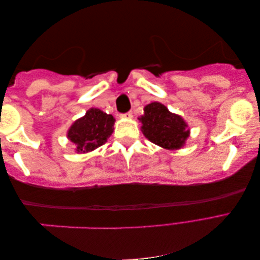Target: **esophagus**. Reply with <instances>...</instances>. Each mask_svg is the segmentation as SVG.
Wrapping results in <instances>:
<instances>
[{"label":"esophagus","instance_id":"obj_1","mask_svg":"<svg viewBox=\"0 0 260 260\" xmlns=\"http://www.w3.org/2000/svg\"><path fill=\"white\" fill-rule=\"evenodd\" d=\"M120 117H122V118H131V117H133V113L127 112V113H124V114H121Z\"/></svg>","mask_w":260,"mask_h":260}]
</instances>
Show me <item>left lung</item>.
<instances>
[{"label": "left lung", "instance_id": "left-lung-1", "mask_svg": "<svg viewBox=\"0 0 260 260\" xmlns=\"http://www.w3.org/2000/svg\"><path fill=\"white\" fill-rule=\"evenodd\" d=\"M145 114L139 118L145 137L156 145L168 150H177L189 137L186 123L178 115L172 114L159 102H152L144 108Z\"/></svg>", "mask_w": 260, "mask_h": 260}]
</instances>
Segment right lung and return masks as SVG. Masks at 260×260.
<instances>
[{"instance_id":"add662e5","label":"right lung","mask_w":260,"mask_h":260,"mask_svg":"<svg viewBox=\"0 0 260 260\" xmlns=\"http://www.w3.org/2000/svg\"><path fill=\"white\" fill-rule=\"evenodd\" d=\"M114 117L100 109L91 108L71 125L68 138L77 145L78 152H90L104 145L113 134Z\"/></svg>"}]
</instances>
